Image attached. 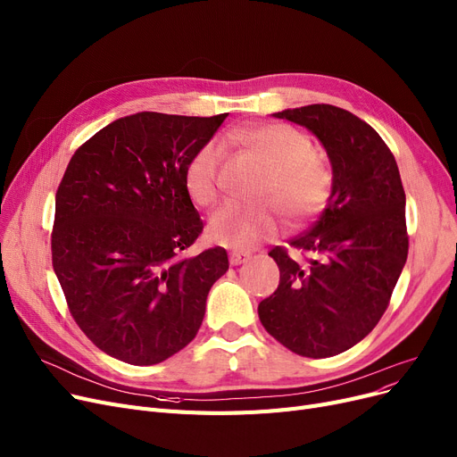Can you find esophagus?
I'll list each match as a JSON object with an SVG mask.
<instances>
[{
	"label": "esophagus",
	"instance_id": "obj_1",
	"mask_svg": "<svg viewBox=\"0 0 457 457\" xmlns=\"http://www.w3.org/2000/svg\"><path fill=\"white\" fill-rule=\"evenodd\" d=\"M248 260H250V254H248V252L233 250L231 254H229V262H231V265H241V263H245V262H248Z\"/></svg>",
	"mask_w": 457,
	"mask_h": 457
}]
</instances>
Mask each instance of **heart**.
<instances>
[{
    "label": "heart",
    "mask_w": 457,
    "mask_h": 457,
    "mask_svg": "<svg viewBox=\"0 0 457 457\" xmlns=\"http://www.w3.org/2000/svg\"><path fill=\"white\" fill-rule=\"evenodd\" d=\"M228 139L252 152L267 169L260 197H275L295 220L318 214L331 194V171L314 156V146L305 133L286 124H260L233 129ZM222 146L203 145L186 167V190L199 207H209L222 190ZM282 228L277 203L260 207L229 205L218 209L209 220V235L231 248H252L273 237Z\"/></svg>",
    "instance_id": "heart-1"
}]
</instances>
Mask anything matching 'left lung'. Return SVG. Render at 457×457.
Returning <instances> with one entry per match:
<instances>
[{
	"label": "left lung",
	"mask_w": 457,
	"mask_h": 457,
	"mask_svg": "<svg viewBox=\"0 0 457 457\" xmlns=\"http://www.w3.org/2000/svg\"><path fill=\"white\" fill-rule=\"evenodd\" d=\"M273 116L312 131L331 169V195L312 228L271 256L278 288L258 305L262 326L305 358H331L367 337L387 309L409 254L404 190L392 150L356 114L316 104Z\"/></svg>",
	"instance_id": "obj_1"
}]
</instances>
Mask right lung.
Returning <instances> with one entry per match:
<instances>
[{"label":"right lung","instance_id":"add662e5","mask_svg":"<svg viewBox=\"0 0 457 457\" xmlns=\"http://www.w3.org/2000/svg\"><path fill=\"white\" fill-rule=\"evenodd\" d=\"M228 114L137 112L77 148L56 192L53 267L84 335L109 356L154 365L197 335L222 246L188 258L203 222L186 167Z\"/></svg>","mask_w":457,"mask_h":457}]
</instances>
